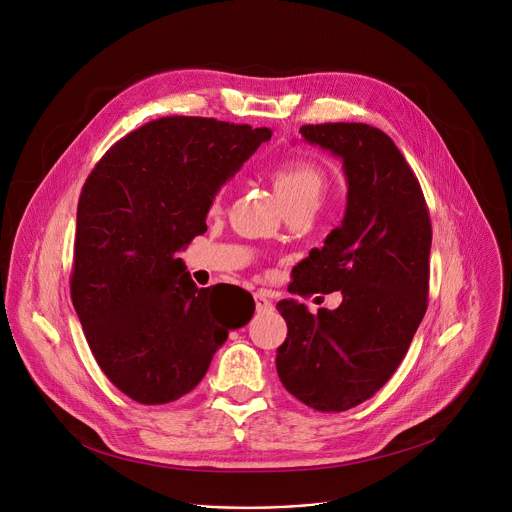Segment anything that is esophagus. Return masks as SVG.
<instances>
[{"label": "esophagus", "instance_id": "obj_1", "mask_svg": "<svg viewBox=\"0 0 512 512\" xmlns=\"http://www.w3.org/2000/svg\"><path fill=\"white\" fill-rule=\"evenodd\" d=\"M255 306H257V312H259V314H265V312H271V310H273V302H271V298L265 294V291H257V294H255Z\"/></svg>", "mask_w": 512, "mask_h": 512}]
</instances>
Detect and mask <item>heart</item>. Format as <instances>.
Masks as SVG:
<instances>
[{"label": "heart", "mask_w": 512, "mask_h": 512, "mask_svg": "<svg viewBox=\"0 0 512 512\" xmlns=\"http://www.w3.org/2000/svg\"><path fill=\"white\" fill-rule=\"evenodd\" d=\"M271 182L281 198L283 206H306L316 210L326 192V174L310 158H287L271 168ZM223 196V188L216 190L212 202L216 204Z\"/></svg>", "instance_id": "obj_1"}]
</instances>
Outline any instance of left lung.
Returning <instances> with one entry per match:
<instances>
[{"label": "left lung", "instance_id": "8db88e82", "mask_svg": "<svg viewBox=\"0 0 512 512\" xmlns=\"http://www.w3.org/2000/svg\"><path fill=\"white\" fill-rule=\"evenodd\" d=\"M308 143L342 160L348 182L340 227L291 275L289 294L342 291L336 310L310 314L281 300L287 338L275 367L283 387L324 413L371 399L397 371L429 294V210L393 139L367 123L302 125Z\"/></svg>", "mask_w": 512, "mask_h": 512}]
</instances>
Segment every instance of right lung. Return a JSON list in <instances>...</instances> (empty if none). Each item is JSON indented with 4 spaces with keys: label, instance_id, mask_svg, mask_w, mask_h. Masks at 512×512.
Returning <instances> with one entry per match:
<instances>
[{
    "label": "right lung",
    "instance_id": "1",
    "mask_svg": "<svg viewBox=\"0 0 512 512\" xmlns=\"http://www.w3.org/2000/svg\"><path fill=\"white\" fill-rule=\"evenodd\" d=\"M267 127L208 117H162L121 137L89 174L77 208L70 298L107 379L141 405L190 393L229 332L212 287H196L178 257L206 231L221 188ZM241 289V287H239Z\"/></svg>",
    "mask_w": 512,
    "mask_h": 512
}]
</instances>
